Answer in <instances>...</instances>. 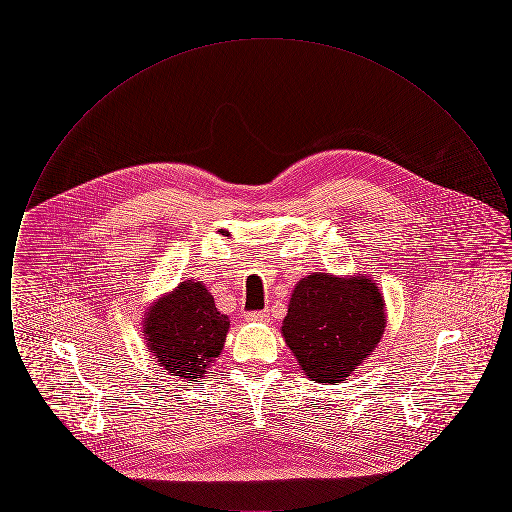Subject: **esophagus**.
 Segmentation results:
<instances>
[{
	"mask_svg": "<svg viewBox=\"0 0 512 512\" xmlns=\"http://www.w3.org/2000/svg\"><path fill=\"white\" fill-rule=\"evenodd\" d=\"M247 320H251V322H259V320H267L268 318V309L265 311H251V313H247L245 315Z\"/></svg>",
	"mask_w": 512,
	"mask_h": 512,
	"instance_id": "esophagus-1",
	"label": "esophagus"
}]
</instances>
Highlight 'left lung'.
Returning <instances> with one entry per match:
<instances>
[{
  "label": "left lung",
  "instance_id": "obj_1",
  "mask_svg": "<svg viewBox=\"0 0 512 512\" xmlns=\"http://www.w3.org/2000/svg\"><path fill=\"white\" fill-rule=\"evenodd\" d=\"M384 328V299L374 282L309 274L293 290L282 334L311 380L338 384L365 363Z\"/></svg>",
  "mask_w": 512,
  "mask_h": 512
}]
</instances>
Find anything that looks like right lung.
Segmentation results:
<instances>
[{"label":"right lung","mask_w":512,"mask_h":512,"mask_svg":"<svg viewBox=\"0 0 512 512\" xmlns=\"http://www.w3.org/2000/svg\"><path fill=\"white\" fill-rule=\"evenodd\" d=\"M228 317L201 282H182L147 313V349L171 376L195 382L222 351Z\"/></svg>","instance_id":"add662e5"}]
</instances>
